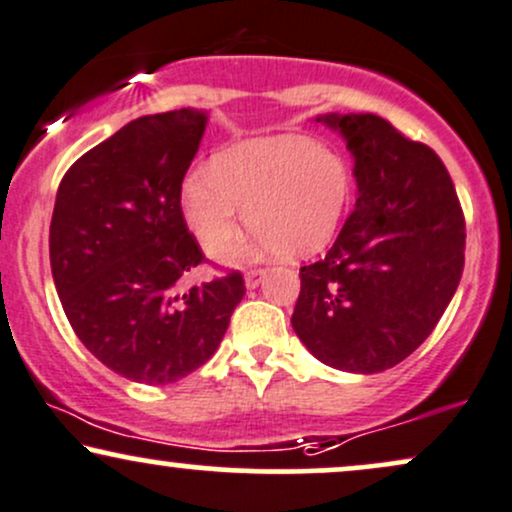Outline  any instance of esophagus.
I'll return each instance as SVG.
<instances>
[{
    "label": "esophagus",
    "mask_w": 512,
    "mask_h": 512,
    "mask_svg": "<svg viewBox=\"0 0 512 512\" xmlns=\"http://www.w3.org/2000/svg\"><path fill=\"white\" fill-rule=\"evenodd\" d=\"M264 276H267V269H248V272H245V286L257 288Z\"/></svg>",
    "instance_id": "34e87169"
}]
</instances>
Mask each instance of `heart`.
I'll list each match as a JSON object with an SVG mask.
<instances>
[{
  "label": "heart",
  "mask_w": 512,
  "mask_h": 512,
  "mask_svg": "<svg viewBox=\"0 0 512 512\" xmlns=\"http://www.w3.org/2000/svg\"><path fill=\"white\" fill-rule=\"evenodd\" d=\"M350 197L348 164L300 135L240 143L221 152L212 169H190L181 183L183 217L207 252L229 243L245 209L250 248L315 255L336 236Z\"/></svg>",
  "instance_id": "1"
}]
</instances>
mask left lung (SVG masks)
<instances>
[{"instance_id":"left-lung-1","label":"left lung","mask_w":512,"mask_h":512,"mask_svg":"<svg viewBox=\"0 0 512 512\" xmlns=\"http://www.w3.org/2000/svg\"><path fill=\"white\" fill-rule=\"evenodd\" d=\"M346 140L357 200L322 260L300 269L291 324L324 365L396 367L424 343L465 267V217L446 166L377 114H324Z\"/></svg>"}]
</instances>
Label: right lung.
<instances>
[{
  "mask_svg": "<svg viewBox=\"0 0 512 512\" xmlns=\"http://www.w3.org/2000/svg\"><path fill=\"white\" fill-rule=\"evenodd\" d=\"M207 114L140 116L66 171L49 262L66 317L102 365L138 384L202 367L245 295L240 272L183 288L205 262L181 209V183Z\"/></svg>",
  "mask_w": 512,
  "mask_h": 512,
  "instance_id": "obj_1",
  "label": "right lung"
}]
</instances>
